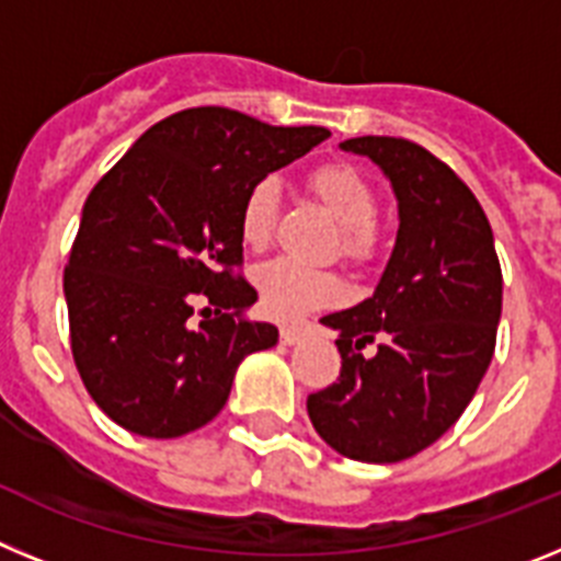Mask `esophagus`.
<instances>
[{
	"label": "esophagus",
	"mask_w": 561,
	"mask_h": 561,
	"mask_svg": "<svg viewBox=\"0 0 561 561\" xmlns=\"http://www.w3.org/2000/svg\"><path fill=\"white\" fill-rule=\"evenodd\" d=\"M304 331H306L304 325L284 323V325H280V342H284V345H295V342H300Z\"/></svg>",
	"instance_id": "obj_1"
}]
</instances>
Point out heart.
Listing matches in <instances>:
<instances>
[{
	"label": "heart",
	"instance_id": "heart-1",
	"mask_svg": "<svg viewBox=\"0 0 561 561\" xmlns=\"http://www.w3.org/2000/svg\"><path fill=\"white\" fill-rule=\"evenodd\" d=\"M306 191L340 225L342 255L356 264L370 261L379 250V232H376L379 196L374 185L354 165L325 162L306 176ZM277 205H280V187L272 176L252 182L238 213V236L244 247L255 252L270 247L277 225ZM255 289L266 314L275 320H297L309 311L336 304L342 297V280L329 270H314L277 257L257 266Z\"/></svg>",
	"mask_w": 561,
	"mask_h": 561
}]
</instances>
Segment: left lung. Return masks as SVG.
Returning a JSON list of instances; mask_svg holds the SVG:
<instances>
[{
	"instance_id": "left-lung-1",
	"label": "left lung",
	"mask_w": 561,
	"mask_h": 561,
	"mask_svg": "<svg viewBox=\"0 0 561 561\" xmlns=\"http://www.w3.org/2000/svg\"><path fill=\"white\" fill-rule=\"evenodd\" d=\"M393 182L399 236L374 297L320 323L340 331L334 385L306 401L320 438L351 460L427 449L472 401L494 356L503 272L483 207L458 173L404 137H354ZM374 339L380 351L362 357Z\"/></svg>"
}]
</instances>
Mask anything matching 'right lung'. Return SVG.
I'll use <instances>...</instances> for the list:
<instances>
[{
    "instance_id": "obj_1",
    "label": "right lung",
    "mask_w": 561,
    "mask_h": 561,
    "mask_svg": "<svg viewBox=\"0 0 561 561\" xmlns=\"http://www.w3.org/2000/svg\"><path fill=\"white\" fill-rule=\"evenodd\" d=\"M325 137L323 126H270L196 106L153 123L98 180L64 295L83 388L114 424L146 438L205 427L241 359L275 345V325L241 317L257 291L241 275L238 213L252 182ZM202 299L217 317L203 310L193 327Z\"/></svg>"
}]
</instances>
